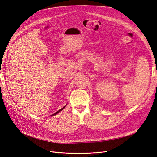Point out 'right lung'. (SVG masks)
<instances>
[{"label": "right lung", "mask_w": 157, "mask_h": 157, "mask_svg": "<svg viewBox=\"0 0 157 157\" xmlns=\"http://www.w3.org/2000/svg\"><path fill=\"white\" fill-rule=\"evenodd\" d=\"M66 105H67V104H66V105H65V106H64V107H63V108H61V109H59V111H57V112H56V113H54V114H53V115H51V116H54V115H57V114H58V113H59V112H60V111H62V110H63V109H64V108H65V107H66Z\"/></svg>", "instance_id": "add662e5"}]
</instances>
